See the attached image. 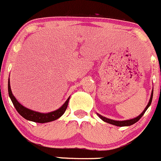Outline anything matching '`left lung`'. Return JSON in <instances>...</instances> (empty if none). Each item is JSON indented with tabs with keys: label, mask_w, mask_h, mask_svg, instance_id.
Listing matches in <instances>:
<instances>
[{
	"label": "left lung",
	"mask_w": 161,
	"mask_h": 161,
	"mask_svg": "<svg viewBox=\"0 0 161 161\" xmlns=\"http://www.w3.org/2000/svg\"><path fill=\"white\" fill-rule=\"evenodd\" d=\"M153 91H152V93H151V97H150V99H149V102H148V105L146 106V107H145V109H144L143 112L140 115H138L136 118H133V119H130V120H125V121H116V120H113V119H109V118H106V117H103L102 116V115H100L99 114H97V116L99 117V118H101L102 120H103V121H105V122H107L109 123V124H111V125H116V126H120V127H122V126H130V125H133L134 123H136V121H139L141 118H142V117L143 116L144 114L145 113V111L148 109V108L149 107L150 105H151L152 103V100H153Z\"/></svg>",
	"instance_id": "1"
}]
</instances>
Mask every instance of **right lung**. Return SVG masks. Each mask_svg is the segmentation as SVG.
<instances>
[{"mask_svg":"<svg viewBox=\"0 0 161 161\" xmlns=\"http://www.w3.org/2000/svg\"><path fill=\"white\" fill-rule=\"evenodd\" d=\"M8 95L9 97L11 98V101L13 103V106L16 108V111L19 113V114L21 115L24 118L28 121H34V122H38V123H46V122H50V121H55V120L58 119L60 117L62 116L65 113L66 109H67V106H68V102L70 97L67 99V101L64 103L60 108L52 112L49 113H40L37 111L31 110V109H28V108L25 107L23 105H21L19 102L16 100V97L12 93L11 86H10V82L8 79Z\"/></svg>","mask_w":161,"mask_h":161,"instance_id":"1","label":"right lung"}]
</instances>
